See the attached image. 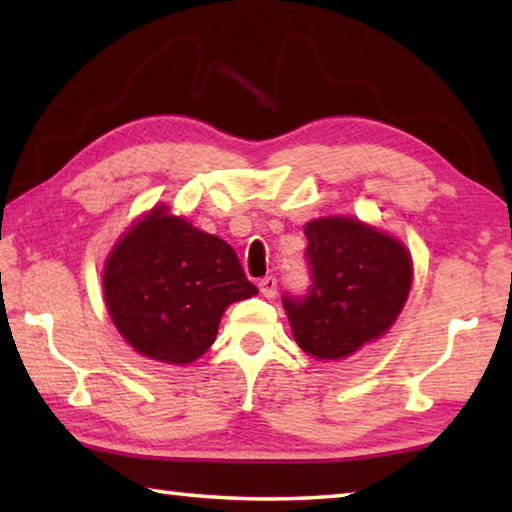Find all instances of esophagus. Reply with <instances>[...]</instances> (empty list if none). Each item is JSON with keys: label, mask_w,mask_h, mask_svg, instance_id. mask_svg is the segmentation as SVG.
<instances>
[{"label": "esophagus", "mask_w": 512, "mask_h": 512, "mask_svg": "<svg viewBox=\"0 0 512 512\" xmlns=\"http://www.w3.org/2000/svg\"><path fill=\"white\" fill-rule=\"evenodd\" d=\"M259 291L264 293V298H275L277 293V277L275 275H266L259 280Z\"/></svg>", "instance_id": "obj_1"}]
</instances>
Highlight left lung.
<instances>
[{
  "label": "left lung",
  "instance_id": "obj_1",
  "mask_svg": "<svg viewBox=\"0 0 512 512\" xmlns=\"http://www.w3.org/2000/svg\"><path fill=\"white\" fill-rule=\"evenodd\" d=\"M305 235L311 284L302 296H282L293 339L309 357H348L395 323L411 289V257L348 216L309 221Z\"/></svg>",
  "mask_w": 512,
  "mask_h": 512
}]
</instances>
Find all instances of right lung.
<instances>
[{"label":"right lung","mask_w":512,"mask_h":512,"mask_svg":"<svg viewBox=\"0 0 512 512\" xmlns=\"http://www.w3.org/2000/svg\"><path fill=\"white\" fill-rule=\"evenodd\" d=\"M103 293L112 323L137 352L189 363L214 343L225 307L257 287L230 244L155 207L112 248Z\"/></svg>","instance_id":"add662e5"}]
</instances>
